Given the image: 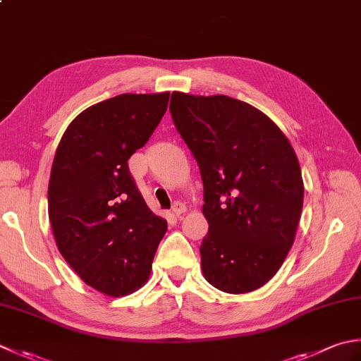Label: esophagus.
Returning <instances> with one entry per match:
<instances>
[{"label":"esophagus","mask_w":361,"mask_h":361,"mask_svg":"<svg viewBox=\"0 0 361 361\" xmlns=\"http://www.w3.org/2000/svg\"><path fill=\"white\" fill-rule=\"evenodd\" d=\"M172 213H173L175 216L185 214V213H186V204L181 203V202H175L173 207H172Z\"/></svg>","instance_id":"1"}]
</instances>
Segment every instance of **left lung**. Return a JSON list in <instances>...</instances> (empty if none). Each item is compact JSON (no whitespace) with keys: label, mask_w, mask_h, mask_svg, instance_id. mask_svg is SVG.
<instances>
[{"label":"left lung","mask_w":361,"mask_h":361,"mask_svg":"<svg viewBox=\"0 0 361 361\" xmlns=\"http://www.w3.org/2000/svg\"><path fill=\"white\" fill-rule=\"evenodd\" d=\"M171 114L203 181V277L228 294L255 291L277 274L298 231V154L269 117L236 98L173 92Z\"/></svg>","instance_id":"1"}]
</instances>
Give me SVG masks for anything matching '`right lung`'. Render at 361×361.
<instances>
[{
    "label": "right lung",
    "instance_id": "1",
    "mask_svg": "<svg viewBox=\"0 0 361 361\" xmlns=\"http://www.w3.org/2000/svg\"><path fill=\"white\" fill-rule=\"evenodd\" d=\"M171 94H122L84 109L58 145L48 216L61 255L111 298L145 285L166 219L147 207L128 169L167 111Z\"/></svg>",
    "mask_w": 361,
    "mask_h": 361
}]
</instances>
